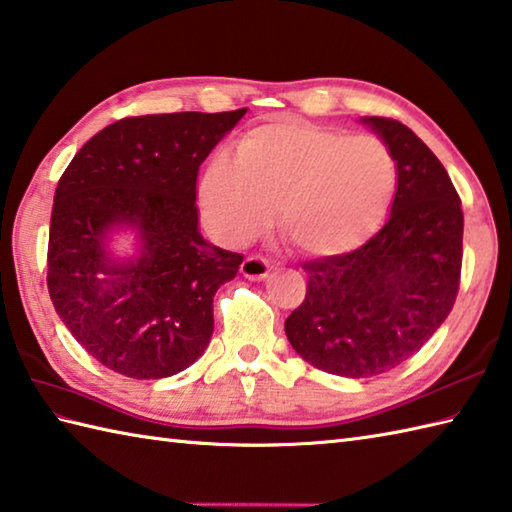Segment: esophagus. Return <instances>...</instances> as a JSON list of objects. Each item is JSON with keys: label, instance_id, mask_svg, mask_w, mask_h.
<instances>
[{"label": "esophagus", "instance_id": "1", "mask_svg": "<svg viewBox=\"0 0 512 512\" xmlns=\"http://www.w3.org/2000/svg\"><path fill=\"white\" fill-rule=\"evenodd\" d=\"M269 269H271V267H269V263H267V258L258 256V254H252V256H247V258L243 260L241 274H243L245 278H249V280H263V278H267Z\"/></svg>", "mask_w": 512, "mask_h": 512}]
</instances>
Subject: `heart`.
Segmentation results:
<instances>
[{"label": "heart", "instance_id": "obj_1", "mask_svg": "<svg viewBox=\"0 0 512 512\" xmlns=\"http://www.w3.org/2000/svg\"><path fill=\"white\" fill-rule=\"evenodd\" d=\"M398 165L373 134H349L298 119L249 130L236 159L216 154L201 179L207 227L229 245L271 223L300 254L327 258L367 243L387 216Z\"/></svg>", "mask_w": 512, "mask_h": 512}]
</instances>
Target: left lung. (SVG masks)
<instances>
[{
	"instance_id": "obj_1",
	"label": "left lung",
	"mask_w": 512,
	"mask_h": 512,
	"mask_svg": "<svg viewBox=\"0 0 512 512\" xmlns=\"http://www.w3.org/2000/svg\"><path fill=\"white\" fill-rule=\"evenodd\" d=\"M389 145L398 192L378 234L347 254L302 265L307 294L285 320L302 360L344 378H371L429 342L455 305L464 214L451 176L404 123L362 119Z\"/></svg>"
}]
</instances>
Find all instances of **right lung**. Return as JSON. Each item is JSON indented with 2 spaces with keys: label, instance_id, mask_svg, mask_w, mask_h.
<instances>
[{
  "label": "right lung",
  "instance_id": "obj_1",
  "mask_svg": "<svg viewBox=\"0 0 512 512\" xmlns=\"http://www.w3.org/2000/svg\"><path fill=\"white\" fill-rule=\"evenodd\" d=\"M245 112L114 121L61 174L48 234V294L103 367L159 380L190 367L210 344L214 294L236 276L243 256L198 234L196 176ZM117 224L142 236V254L123 264L105 252V234Z\"/></svg>",
  "mask_w": 512,
  "mask_h": 512
}]
</instances>
